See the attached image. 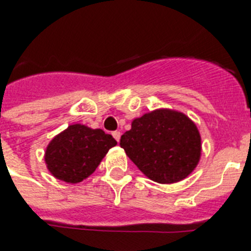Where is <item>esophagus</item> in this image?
Masks as SVG:
<instances>
[{
    "label": "esophagus",
    "mask_w": 251,
    "mask_h": 251,
    "mask_svg": "<svg viewBox=\"0 0 251 251\" xmlns=\"http://www.w3.org/2000/svg\"><path fill=\"white\" fill-rule=\"evenodd\" d=\"M112 136L115 139H116V141H117V143H119L120 138H121V134H120V131H113L112 132Z\"/></svg>",
    "instance_id": "obj_1"
}]
</instances>
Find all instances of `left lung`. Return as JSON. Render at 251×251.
Here are the masks:
<instances>
[{"label":"left lung","mask_w":251,"mask_h":251,"mask_svg":"<svg viewBox=\"0 0 251 251\" xmlns=\"http://www.w3.org/2000/svg\"><path fill=\"white\" fill-rule=\"evenodd\" d=\"M120 147L148 178L168 184L195 171L201 158V135L184 113L160 108L135 119Z\"/></svg>","instance_id":"1"}]
</instances>
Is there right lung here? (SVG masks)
I'll return each instance as SVG.
<instances>
[{"instance_id":"obj_1","label":"right lung","mask_w":251,"mask_h":251,"mask_svg":"<svg viewBox=\"0 0 251 251\" xmlns=\"http://www.w3.org/2000/svg\"><path fill=\"white\" fill-rule=\"evenodd\" d=\"M117 141L101 128L75 124L50 141L45 150V163L56 179L79 183L99 167Z\"/></svg>"}]
</instances>
